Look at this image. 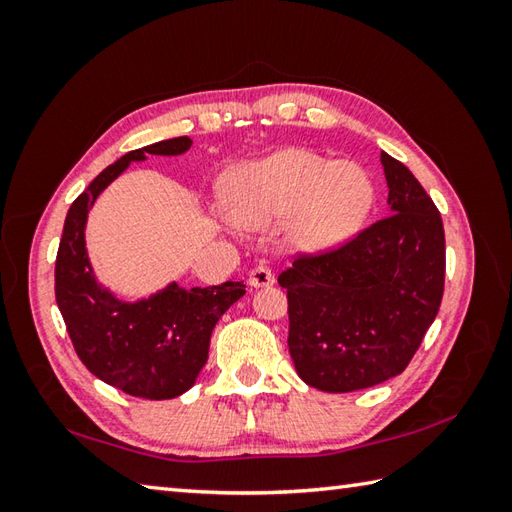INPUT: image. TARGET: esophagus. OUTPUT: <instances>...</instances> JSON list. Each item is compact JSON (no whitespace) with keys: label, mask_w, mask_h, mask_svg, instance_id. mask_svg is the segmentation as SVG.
<instances>
[{"label":"esophagus","mask_w":512,"mask_h":512,"mask_svg":"<svg viewBox=\"0 0 512 512\" xmlns=\"http://www.w3.org/2000/svg\"><path fill=\"white\" fill-rule=\"evenodd\" d=\"M248 284L253 286V288L273 286V284H275L273 270H270L268 266H255V268L248 273Z\"/></svg>","instance_id":"34e87169"}]
</instances>
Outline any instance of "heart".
Returning a JSON list of instances; mask_svg holds the SVG:
<instances>
[{
  "label": "heart",
  "instance_id": "b5f03b06",
  "mask_svg": "<svg viewBox=\"0 0 512 512\" xmlns=\"http://www.w3.org/2000/svg\"><path fill=\"white\" fill-rule=\"evenodd\" d=\"M226 209L237 224L264 226L292 217L301 248H330L350 237L372 209L374 184L354 162H330L308 149H286L235 171Z\"/></svg>",
  "mask_w": 512,
  "mask_h": 512
}]
</instances>
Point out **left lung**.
<instances>
[{
	"mask_svg": "<svg viewBox=\"0 0 512 512\" xmlns=\"http://www.w3.org/2000/svg\"><path fill=\"white\" fill-rule=\"evenodd\" d=\"M389 215L279 275L288 350L314 389L345 394L394 378L418 352L444 292V228L413 173L380 154Z\"/></svg>",
	"mask_w": 512,
	"mask_h": 512,
	"instance_id": "obj_1",
	"label": "left lung"
}]
</instances>
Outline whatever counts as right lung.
Instances as JSON below:
<instances>
[{"mask_svg":"<svg viewBox=\"0 0 512 512\" xmlns=\"http://www.w3.org/2000/svg\"><path fill=\"white\" fill-rule=\"evenodd\" d=\"M191 147L189 136L134 149L103 169L70 206L54 264V295L76 354L103 383L147 400L184 394L209 358L215 323L244 295V281L184 290L169 284L149 299L125 303L96 284L85 220L101 191L132 160L178 156Z\"/></svg>","mask_w":512,"mask_h":512,"instance_id":"obj_1","label":"right lung"}]
</instances>
